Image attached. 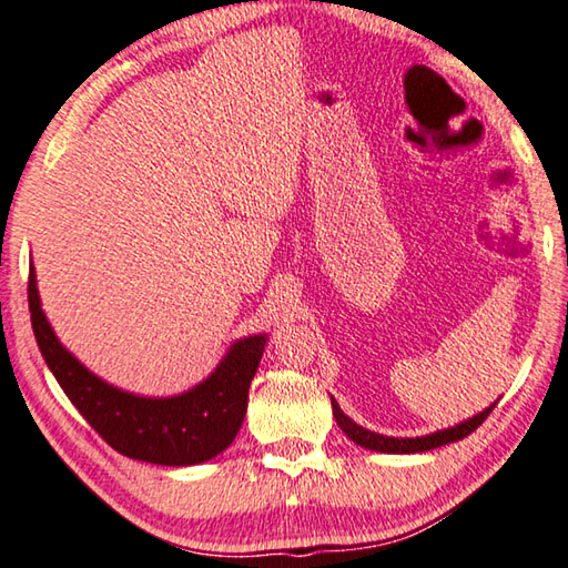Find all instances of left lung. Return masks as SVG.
Segmentation results:
<instances>
[{
  "mask_svg": "<svg viewBox=\"0 0 568 568\" xmlns=\"http://www.w3.org/2000/svg\"><path fill=\"white\" fill-rule=\"evenodd\" d=\"M329 402H333V415H335V422L339 425V429H343L345 435L355 442V445L373 449V452H385V455H417V452H429V449H437L442 445H449V442H459L464 437H469L471 432L489 417V412L497 407V402H494V405H489L487 409H481L479 415L464 419L455 427L432 432V435H425V437H385V435H377V432L359 427L357 422L349 419L345 412L339 409L335 397H329Z\"/></svg>",
  "mask_w": 568,
  "mask_h": 568,
  "instance_id": "obj_1",
  "label": "left lung"
}]
</instances>
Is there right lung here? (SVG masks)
Returning <instances> with one entry per match:
<instances>
[{"label": "right lung", "mask_w": 568, "mask_h": 568, "mask_svg": "<svg viewBox=\"0 0 568 568\" xmlns=\"http://www.w3.org/2000/svg\"><path fill=\"white\" fill-rule=\"evenodd\" d=\"M27 295L41 357L71 405L106 439V445L123 457L161 467H191L231 447L248 409V389L267 335L235 339L219 367L189 392L173 397H141L104 383L59 343L41 311L34 265L29 267Z\"/></svg>", "instance_id": "obj_1"}]
</instances>
